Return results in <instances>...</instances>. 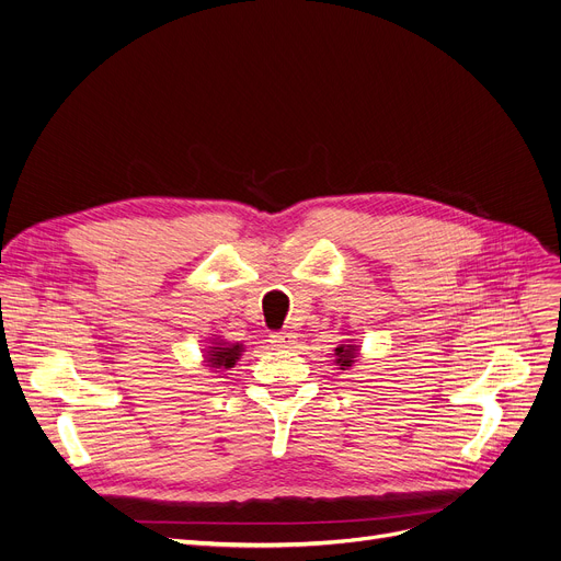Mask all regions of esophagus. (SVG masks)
<instances>
[{
	"label": "esophagus",
	"instance_id": "obj_1",
	"mask_svg": "<svg viewBox=\"0 0 561 561\" xmlns=\"http://www.w3.org/2000/svg\"><path fill=\"white\" fill-rule=\"evenodd\" d=\"M270 342L274 346H280V350H289L291 344H297V335L291 333V331H280V333H272Z\"/></svg>",
	"mask_w": 561,
	"mask_h": 561
}]
</instances>
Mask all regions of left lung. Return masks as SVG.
<instances>
[{"instance_id": "obj_1", "label": "left lung", "mask_w": 561, "mask_h": 561, "mask_svg": "<svg viewBox=\"0 0 561 561\" xmlns=\"http://www.w3.org/2000/svg\"><path fill=\"white\" fill-rule=\"evenodd\" d=\"M335 354V365L340 367V369H352V365H356L358 363V358H360V346L358 344H354V342H342V344H337L335 350H333Z\"/></svg>"}]
</instances>
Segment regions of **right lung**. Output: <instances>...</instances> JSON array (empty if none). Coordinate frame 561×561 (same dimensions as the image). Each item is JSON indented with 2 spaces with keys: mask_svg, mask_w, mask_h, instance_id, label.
Returning <instances> with one entry per match:
<instances>
[{
  "mask_svg": "<svg viewBox=\"0 0 561 561\" xmlns=\"http://www.w3.org/2000/svg\"><path fill=\"white\" fill-rule=\"evenodd\" d=\"M244 344L242 342H226L221 335L211 337L209 346L203 350V365L211 371H224L237 365V360L242 358Z\"/></svg>",
  "mask_w": 561,
  "mask_h": 561,
  "instance_id": "1",
  "label": "right lung"
}]
</instances>
